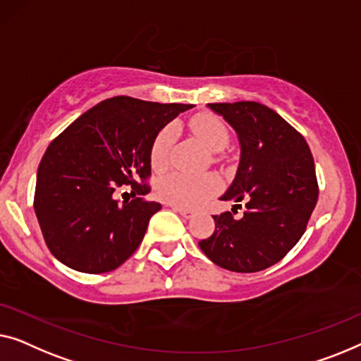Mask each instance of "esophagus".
<instances>
[{"mask_svg": "<svg viewBox=\"0 0 361 361\" xmlns=\"http://www.w3.org/2000/svg\"><path fill=\"white\" fill-rule=\"evenodd\" d=\"M171 209L178 212V214H181L183 217H186V219H190V217L192 216V211H191V209H186V207H180V206H171Z\"/></svg>", "mask_w": 361, "mask_h": 361, "instance_id": "34e87169", "label": "esophagus"}]
</instances>
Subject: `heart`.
I'll list each match as a JSON object with an SVG mask.
<instances>
[{
	"label": "heart",
	"mask_w": 361,
	"mask_h": 361,
	"mask_svg": "<svg viewBox=\"0 0 361 361\" xmlns=\"http://www.w3.org/2000/svg\"><path fill=\"white\" fill-rule=\"evenodd\" d=\"M191 129L195 135L212 152L224 149L229 142V130L226 124L214 114L201 113L191 119ZM176 137L173 124L155 137L152 145L150 160L155 170H164L169 165L170 149ZM221 178L214 173L190 175L185 171H173L165 175L159 183V196L165 202L180 207H196L214 196L221 190Z\"/></svg>",
	"instance_id": "1"
}]
</instances>
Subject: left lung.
I'll list each match as a JSON object with an SVG mask.
<instances>
[{"instance_id":"obj_1","label":"left lung","mask_w":361,"mask_h":361,"mask_svg":"<svg viewBox=\"0 0 361 361\" xmlns=\"http://www.w3.org/2000/svg\"><path fill=\"white\" fill-rule=\"evenodd\" d=\"M237 134L240 159L235 176L219 200L245 202L235 219L212 216L216 229L200 242L217 267L237 273L275 265L299 242L316 207V166L307 142L275 111L255 101L212 103ZM235 214V211H233Z\"/></svg>"}]
</instances>
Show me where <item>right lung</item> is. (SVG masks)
Segmentation results:
<instances>
[{
	"instance_id": "add662e5",
	"label": "right lung",
	"mask_w": 361,
	"mask_h": 361,
	"mask_svg": "<svg viewBox=\"0 0 361 361\" xmlns=\"http://www.w3.org/2000/svg\"><path fill=\"white\" fill-rule=\"evenodd\" d=\"M192 104H160L129 96L101 101L45 150L37 170L34 211L52 255L72 270L108 273L140 245L160 202L135 197L118 204L114 191L149 186L155 137Z\"/></svg>"
}]
</instances>
